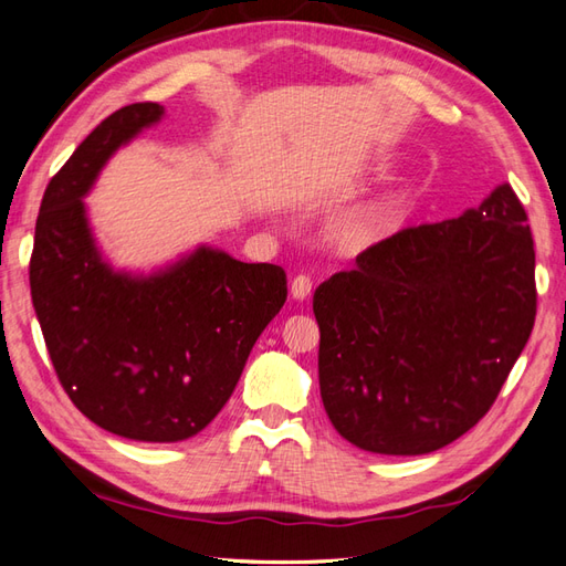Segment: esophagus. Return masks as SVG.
Instances as JSON below:
<instances>
[{
	"instance_id": "obj_1",
	"label": "esophagus",
	"mask_w": 566,
	"mask_h": 566,
	"mask_svg": "<svg viewBox=\"0 0 566 566\" xmlns=\"http://www.w3.org/2000/svg\"><path fill=\"white\" fill-rule=\"evenodd\" d=\"M311 289H313V280L308 277V274H296V277L292 280V296L298 301L308 298Z\"/></svg>"
}]
</instances>
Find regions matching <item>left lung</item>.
I'll return each instance as SVG.
<instances>
[{
    "label": "left lung",
    "instance_id": "8db88e82",
    "mask_svg": "<svg viewBox=\"0 0 566 566\" xmlns=\"http://www.w3.org/2000/svg\"><path fill=\"white\" fill-rule=\"evenodd\" d=\"M535 311L533 233L511 186L400 229L315 289L325 412L364 451H439L490 412Z\"/></svg>",
    "mask_w": 566,
    "mask_h": 566
}]
</instances>
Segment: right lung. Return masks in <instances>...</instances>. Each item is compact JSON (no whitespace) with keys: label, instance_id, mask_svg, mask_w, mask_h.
Returning a JSON list of instances; mask_svg holds the SVG:
<instances>
[{"label":"right lung","instance_id":"1","mask_svg":"<svg viewBox=\"0 0 566 566\" xmlns=\"http://www.w3.org/2000/svg\"><path fill=\"white\" fill-rule=\"evenodd\" d=\"M159 103L115 111L50 178L29 265L50 361L76 410L135 441L202 431L286 301V272L200 248L154 277L101 262L82 197L108 156L159 120Z\"/></svg>","mask_w":566,"mask_h":566}]
</instances>
